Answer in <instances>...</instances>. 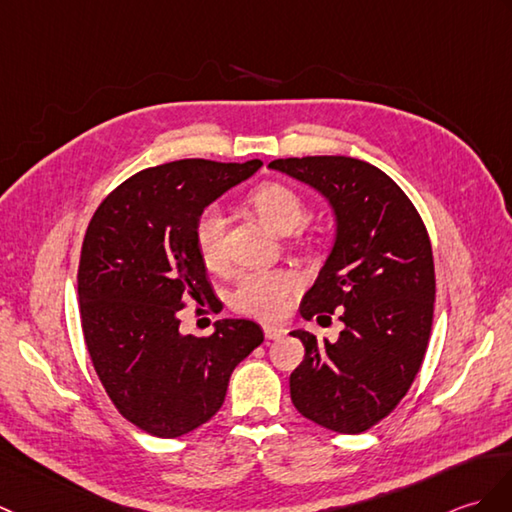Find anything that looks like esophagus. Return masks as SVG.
Returning a JSON list of instances; mask_svg holds the SVG:
<instances>
[{
	"instance_id": "obj_1",
	"label": "esophagus",
	"mask_w": 512,
	"mask_h": 512,
	"mask_svg": "<svg viewBox=\"0 0 512 512\" xmlns=\"http://www.w3.org/2000/svg\"><path fill=\"white\" fill-rule=\"evenodd\" d=\"M285 334H288V329L285 327H279V325H264V336L268 340H279L283 338Z\"/></svg>"
}]
</instances>
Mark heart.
I'll use <instances>...</instances> for the list:
<instances>
[{"mask_svg": "<svg viewBox=\"0 0 512 512\" xmlns=\"http://www.w3.org/2000/svg\"><path fill=\"white\" fill-rule=\"evenodd\" d=\"M251 205L257 216L270 229L288 233L299 227L305 218V205L299 194L281 183H264L253 189ZM224 218L216 207L205 209L196 220L194 240L207 268H220L224 261L222 248ZM299 277L292 270H251L235 279L231 292V305L237 312L275 320L290 307L292 296L299 290Z\"/></svg>", "mask_w": 512, "mask_h": 512, "instance_id": "heart-1", "label": "heart"}]
</instances>
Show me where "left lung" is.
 Here are the masks:
<instances>
[{
    "label": "left lung",
    "mask_w": 512,
    "mask_h": 512,
    "mask_svg": "<svg viewBox=\"0 0 512 512\" xmlns=\"http://www.w3.org/2000/svg\"><path fill=\"white\" fill-rule=\"evenodd\" d=\"M268 168L323 194L338 224L301 316L338 312L344 329L336 342L292 331L305 347L290 375L292 403L327 430L366 432L406 397L425 358L436 296L430 235L403 189L371 163L303 157Z\"/></svg>",
    "instance_id": "obj_1"
}]
</instances>
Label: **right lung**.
<instances>
[{
  "mask_svg": "<svg viewBox=\"0 0 512 512\" xmlns=\"http://www.w3.org/2000/svg\"><path fill=\"white\" fill-rule=\"evenodd\" d=\"M259 168V159H181L141 170L100 202L87 227L78 266L87 351L113 406L152 436L207 423L233 368L264 342L244 318L218 320L202 338L178 329L185 301H218L194 240L198 216Z\"/></svg>",
  "mask_w": 512,
  "mask_h": 512,
  "instance_id": "obj_1",
  "label": "right lung"
}]
</instances>
